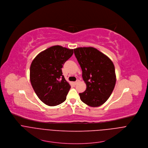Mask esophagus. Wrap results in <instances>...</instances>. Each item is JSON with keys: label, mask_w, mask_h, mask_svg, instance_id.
<instances>
[{"label": "esophagus", "mask_w": 148, "mask_h": 148, "mask_svg": "<svg viewBox=\"0 0 148 148\" xmlns=\"http://www.w3.org/2000/svg\"><path fill=\"white\" fill-rule=\"evenodd\" d=\"M79 82V80H77L76 82H73V84H74L75 85H76V84H77Z\"/></svg>", "instance_id": "obj_1"}]
</instances>
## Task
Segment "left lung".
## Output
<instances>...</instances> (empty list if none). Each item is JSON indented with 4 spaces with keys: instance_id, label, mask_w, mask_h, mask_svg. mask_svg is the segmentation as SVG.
Wrapping results in <instances>:
<instances>
[{
    "instance_id": "1",
    "label": "left lung",
    "mask_w": 148,
    "mask_h": 148,
    "mask_svg": "<svg viewBox=\"0 0 148 148\" xmlns=\"http://www.w3.org/2000/svg\"><path fill=\"white\" fill-rule=\"evenodd\" d=\"M82 70L86 90L79 93L80 100L91 107L104 104L111 96L116 82L115 68L110 59L93 47L74 49Z\"/></svg>"
}]
</instances>
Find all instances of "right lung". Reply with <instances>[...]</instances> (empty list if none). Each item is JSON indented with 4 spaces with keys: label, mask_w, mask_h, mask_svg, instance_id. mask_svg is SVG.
<instances>
[{
    "label": "right lung",
    "mask_w": 148,
    "mask_h": 148,
    "mask_svg": "<svg viewBox=\"0 0 148 148\" xmlns=\"http://www.w3.org/2000/svg\"><path fill=\"white\" fill-rule=\"evenodd\" d=\"M73 53V49L55 45L40 53L33 61L30 82L37 96L45 104L55 106L65 101L71 86L62 75V68Z\"/></svg>",
    "instance_id": "obj_1"
}]
</instances>
